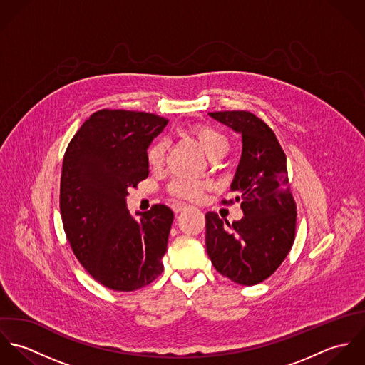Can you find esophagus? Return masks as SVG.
<instances>
[{"mask_svg":"<svg viewBox=\"0 0 365 365\" xmlns=\"http://www.w3.org/2000/svg\"><path fill=\"white\" fill-rule=\"evenodd\" d=\"M171 208H173V210H174L175 213H178V212H182L184 209L188 208V205H187V204H182V202H174V204L171 205Z\"/></svg>","mask_w":365,"mask_h":365,"instance_id":"obj_1","label":"esophagus"}]
</instances>
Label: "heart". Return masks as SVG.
<instances>
[{
    "label": "heart",
    "mask_w": 365,
    "mask_h": 365,
    "mask_svg": "<svg viewBox=\"0 0 365 365\" xmlns=\"http://www.w3.org/2000/svg\"><path fill=\"white\" fill-rule=\"evenodd\" d=\"M191 135L200 143L207 156L212 160L222 158L229 150L227 138L216 128L208 125H198L191 129ZM165 149L167 143L164 139H157L149 146L146 152V161L150 168H160L163 165L165 158ZM204 190L205 184L185 178H175L170 184L171 194L185 200H198L202 195Z\"/></svg>",
    "instance_id": "b5f03b06"
}]
</instances>
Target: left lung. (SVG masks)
Wrapping results in <instances>:
<instances>
[{
    "label": "left lung",
    "mask_w": 365,
    "mask_h": 365,
    "mask_svg": "<svg viewBox=\"0 0 365 365\" xmlns=\"http://www.w3.org/2000/svg\"><path fill=\"white\" fill-rule=\"evenodd\" d=\"M242 136V156L230 191L243 217L232 225L208 212L207 252L213 267L240 285L268 278L289 253L297 207L289 191L287 156L274 132L247 110L209 112ZM226 202V201H223Z\"/></svg>",
    "instance_id": "left-lung-1"
}]
</instances>
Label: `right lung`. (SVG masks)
<instances>
[{
	"mask_svg": "<svg viewBox=\"0 0 365 365\" xmlns=\"http://www.w3.org/2000/svg\"><path fill=\"white\" fill-rule=\"evenodd\" d=\"M168 119L101 109L74 135L63 158L60 212L66 236L88 274L113 291H135L163 272L174 219L157 204L132 216L128 190L148 178L146 152Z\"/></svg>",
	"mask_w": 365,
	"mask_h": 365,
	"instance_id": "add662e5",
	"label": "right lung"
}]
</instances>
